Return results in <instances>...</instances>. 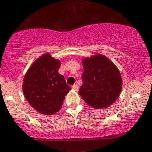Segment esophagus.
<instances>
[{"label": "esophagus", "instance_id": "obj_1", "mask_svg": "<svg viewBox=\"0 0 152 152\" xmlns=\"http://www.w3.org/2000/svg\"><path fill=\"white\" fill-rule=\"evenodd\" d=\"M72 89L74 90V91H78V89H79V87H78L77 85H73V86H72Z\"/></svg>", "mask_w": 152, "mask_h": 152}]
</instances>
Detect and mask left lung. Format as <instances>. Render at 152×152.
I'll use <instances>...</instances> for the list:
<instances>
[{"label":"left lung","mask_w":152,"mask_h":152,"mask_svg":"<svg viewBox=\"0 0 152 152\" xmlns=\"http://www.w3.org/2000/svg\"><path fill=\"white\" fill-rule=\"evenodd\" d=\"M84 73L79 95L94 108L107 107L115 102L123 85L117 66L103 55H95L82 60Z\"/></svg>","instance_id":"left-lung-1"}]
</instances>
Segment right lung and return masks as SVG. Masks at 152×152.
<instances>
[{
    "label": "right lung",
    "instance_id": "add662e5",
    "mask_svg": "<svg viewBox=\"0 0 152 152\" xmlns=\"http://www.w3.org/2000/svg\"><path fill=\"white\" fill-rule=\"evenodd\" d=\"M60 65L59 60L44 54L32 63L23 78L25 98L36 111L45 115L60 110L64 96L71 89L64 76L58 73Z\"/></svg>",
    "mask_w": 152,
    "mask_h": 152
}]
</instances>
